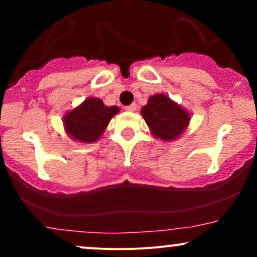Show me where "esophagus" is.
I'll use <instances>...</instances> for the list:
<instances>
[{
	"mask_svg": "<svg viewBox=\"0 0 257 257\" xmlns=\"http://www.w3.org/2000/svg\"><path fill=\"white\" fill-rule=\"evenodd\" d=\"M137 108H138V105L135 104V102H133V104H131L129 106H125V110L129 112H134Z\"/></svg>",
	"mask_w": 257,
	"mask_h": 257,
	"instance_id": "34e87169",
	"label": "esophagus"
}]
</instances>
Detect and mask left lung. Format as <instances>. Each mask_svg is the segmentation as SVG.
Listing matches in <instances>:
<instances>
[{
	"mask_svg": "<svg viewBox=\"0 0 257 257\" xmlns=\"http://www.w3.org/2000/svg\"><path fill=\"white\" fill-rule=\"evenodd\" d=\"M141 114L155 137L164 141L179 138L190 122V114L164 94H156L149 99Z\"/></svg>",
	"mask_w": 257,
	"mask_h": 257,
	"instance_id": "1",
	"label": "left lung"
}]
</instances>
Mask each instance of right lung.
Segmentation results:
<instances>
[{
    "mask_svg": "<svg viewBox=\"0 0 257 257\" xmlns=\"http://www.w3.org/2000/svg\"><path fill=\"white\" fill-rule=\"evenodd\" d=\"M117 112V106L107 107L102 100L89 98L64 117L65 128L75 140L94 143L104 133L108 122Z\"/></svg>",
    "mask_w": 257,
    "mask_h": 257,
    "instance_id": "obj_1",
    "label": "right lung"
}]
</instances>
